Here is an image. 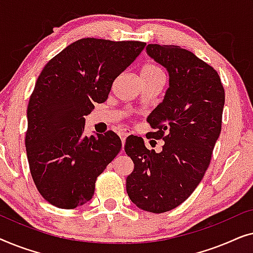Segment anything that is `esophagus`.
Masks as SVG:
<instances>
[{
	"mask_svg": "<svg viewBox=\"0 0 253 253\" xmlns=\"http://www.w3.org/2000/svg\"><path fill=\"white\" fill-rule=\"evenodd\" d=\"M119 136H120L121 140H122V143H123V145H124V141H126V137L129 136V132H127L126 130H122V129H121V130L119 131Z\"/></svg>",
	"mask_w": 253,
	"mask_h": 253,
	"instance_id": "esophagus-1",
	"label": "esophagus"
}]
</instances>
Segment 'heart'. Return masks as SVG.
I'll use <instances>...</instances> for the list:
<instances>
[{
	"instance_id": "b5f03b06",
	"label": "heart",
	"mask_w": 253,
	"mask_h": 253,
	"mask_svg": "<svg viewBox=\"0 0 253 253\" xmlns=\"http://www.w3.org/2000/svg\"><path fill=\"white\" fill-rule=\"evenodd\" d=\"M140 76H141V79L152 78V77H155V76H164V71H162V69L159 67V65L148 63L146 65H144L143 69H141Z\"/></svg>"
}]
</instances>
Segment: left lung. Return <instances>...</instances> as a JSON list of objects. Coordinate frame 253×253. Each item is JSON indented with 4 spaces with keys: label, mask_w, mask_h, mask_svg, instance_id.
I'll return each mask as SVG.
<instances>
[{
    "label": "left lung",
    "mask_w": 253,
    "mask_h": 253,
    "mask_svg": "<svg viewBox=\"0 0 253 253\" xmlns=\"http://www.w3.org/2000/svg\"><path fill=\"white\" fill-rule=\"evenodd\" d=\"M146 50L169 72L164 101L147 117L154 129L148 138L165 144L155 153L140 137L126 139L134 165L126 192L140 210L165 213L189 198L209 168L221 132L224 88L215 69L191 51L157 43Z\"/></svg>",
    "instance_id": "8db88e82"
}]
</instances>
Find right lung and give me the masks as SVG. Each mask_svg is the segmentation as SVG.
Segmentation results:
<instances>
[{
	"instance_id": "1",
	"label": "right lung",
	"mask_w": 253,
	"mask_h": 253,
	"mask_svg": "<svg viewBox=\"0 0 253 253\" xmlns=\"http://www.w3.org/2000/svg\"><path fill=\"white\" fill-rule=\"evenodd\" d=\"M145 46L84 38L44 65L27 106L25 146L34 184L51 205L71 210L91 200L98 176L119 154L122 141L114 131L83 136L84 116L106 101Z\"/></svg>"
}]
</instances>
